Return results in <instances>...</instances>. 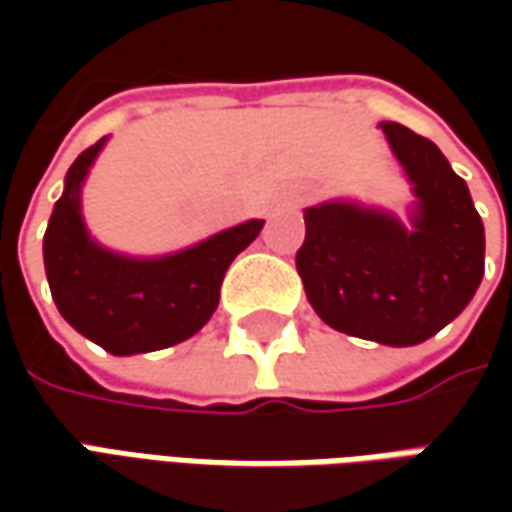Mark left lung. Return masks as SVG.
<instances>
[{"instance_id": "obj_1", "label": "left lung", "mask_w": 512, "mask_h": 512, "mask_svg": "<svg viewBox=\"0 0 512 512\" xmlns=\"http://www.w3.org/2000/svg\"><path fill=\"white\" fill-rule=\"evenodd\" d=\"M382 130L419 199L413 230L373 210L310 207L296 270L327 325L407 347L436 336L473 299L484 225L442 150L399 122H382Z\"/></svg>"}]
</instances>
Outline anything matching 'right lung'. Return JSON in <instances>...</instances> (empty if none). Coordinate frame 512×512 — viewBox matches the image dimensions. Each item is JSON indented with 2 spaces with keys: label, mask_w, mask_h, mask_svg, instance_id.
<instances>
[{
  "label": "right lung",
  "mask_w": 512,
  "mask_h": 512,
  "mask_svg": "<svg viewBox=\"0 0 512 512\" xmlns=\"http://www.w3.org/2000/svg\"><path fill=\"white\" fill-rule=\"evenodd\" d=\"M105 139L79 153L45 230V270L59 313L113 356L190 339L219 305L230 262L262 230L253 219L168 259L133 262L96 247L79 213V187Z\"/></svg>",
  "instance_id": "obj_1"
}]
</instances>
